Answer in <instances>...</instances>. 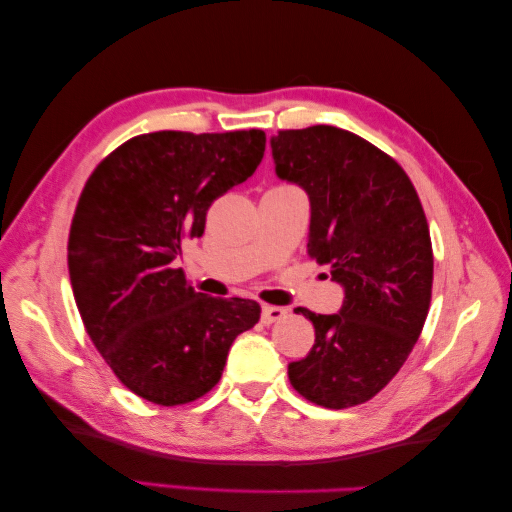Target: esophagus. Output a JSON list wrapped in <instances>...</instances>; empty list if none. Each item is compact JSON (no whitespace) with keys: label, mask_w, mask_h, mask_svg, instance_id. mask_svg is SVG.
Masks as SVG:
<instances>
[{"label":"esophagus","mask_w":512,"mask_h":512,"mask_svg":"<svg viewBox=\"0 0 512 512\" xmlns=\"http://www.w3.org/2000/svg\"><path fill=\"white\" fill-rule=\"evenodd\" d=\"M261 317H263L265 324H272L276 320H281V317H286V308H281V306H263Z\"/></svg>","instance_id":"1"}]
</instances>
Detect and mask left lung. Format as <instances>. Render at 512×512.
<instances>
[{"label":"left lung","mask_w":512,"mask_h":512,"mask_svg":"<svg viewBox=\"0 0 512 512\" xmlns=\"http://www.w3.org/2000/svg\"><path fill=\"white\" fill-rule=\"evenodd\" d=\"M274 172L308 195V254L345 292L333 315L297 308L315 345L288 365L301 397L324 408L372 399L413 351L429 313L433 251L413 183L356 133L315 124L270 138Z\"/></svg>","instance_id":"left-lung-1"}]
</instances>
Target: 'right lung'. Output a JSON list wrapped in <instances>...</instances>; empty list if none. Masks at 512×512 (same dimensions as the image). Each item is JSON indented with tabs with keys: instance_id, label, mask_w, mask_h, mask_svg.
Here are the masks:
<instances>
[{
	"instance_id": "obj_1",
	"label": "right lung",
	"mask_w": 512,
	"mask_h": 512,
	"mask_svg": "<svg viewBox=\"0 0 512 512\" xmlns=\"http://www.w3.org/2000/svg\"><path fill=\"white\" fill-rule=\"evenodd\" d=\"M263 154L261 129L145 133L106 156L81 192L67 240L81 320L117 379L152 404L204 397L261 317L254 299L195 292L177 261L213 199Z\"/></svg>"
}]
</instances>
